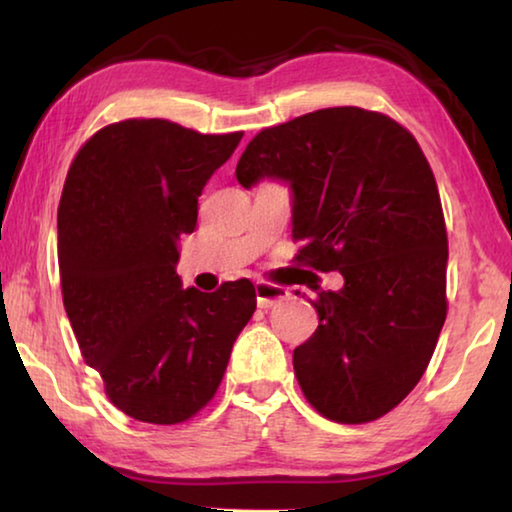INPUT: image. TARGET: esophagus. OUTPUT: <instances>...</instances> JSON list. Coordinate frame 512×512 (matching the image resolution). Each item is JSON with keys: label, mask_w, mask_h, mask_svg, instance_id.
<instances>
[{"label": "esophagus", "mask_w": 512, "mask_h": 512, "mask_svg": "<svg viewBox=\"0 0 512 512\" xmlns=\"http://www.w3.org/2000/svg\"><path fill=\"white\" fill-rule=\"evenodd\" d=\"M255 296H257V305H259V307H262V309H271V307L277 305V302L287 300V298L291 296V293H289V289L280 287V284L259 280V282L255 284Z\"/></svg>", "instance_id": "obj_1"}]
</instances>
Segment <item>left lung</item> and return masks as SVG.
Wrapping results in <instances>:
<instances>
[{
    "mask_svg": "<svg viewBox=\"0 0 512 512\" xmlns=\"http://www.w3.org/2000/svg\"><path fill=\"white\" fill-rule=\"evenodd\" d=\"M262 178L293 189V259L345 280L311 300L318 327L293 350L302 393L327 420H377L418 384L447 316V228L429 162L400 121L341 106L262 128L237 180Z\"/></svg>",
    "mask_w": 512,
    "mask_h": 512,
    "instance_id": "left-lung-1",
    "label": "left lung"
}]
</instances>
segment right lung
Returning a JSON list of instances; mask_svg holds the SVG:
<instances>
[{"label": "right lung", "mask_w": 512, "mask_h": 512, "mask_svg": "<svg viewBox=\"0 0 512 512\" xmlns=\"http://www.w3.org/2000/svg\"><path fill=\"white\" fill-rule=\"evenodd\" d=\"M244 133L203 135L169 119H124L85 142L58 205L63 305L85 363L131 418L180 424L219 391L257 307L253 282L180 289L178 241L198 196Z\"/></svg>", "instance_id": "add662e5"}]
</instances>
